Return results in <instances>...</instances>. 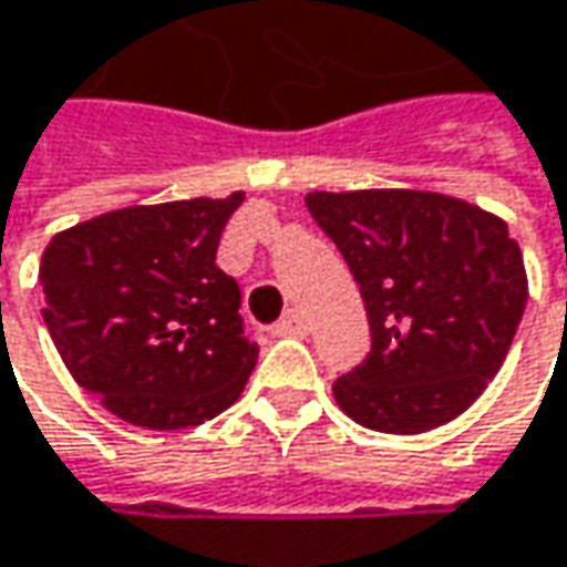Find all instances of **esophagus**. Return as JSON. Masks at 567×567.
<instances>
[{"instance_id":"34e87169","label":"esophagus","mask_w":567,"mask_h":567,"mask_svg":"<svg viewBox=\"0 0 567 567\" xmlns=\"http://www.w3.org/2000/svg\"><path fill=\"white\" fill-rule=\"evenodd\" d=\"M272 333H276V337H305V333H308V320H305L301 311H288V315L272 327Z\"/></svg>"}]
</instances>
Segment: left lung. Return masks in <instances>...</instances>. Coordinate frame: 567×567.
<instances>
[{"label":"left lung","instance_id":"left-lung-1","mask_svg":"<svg viewBox=\"0 0 567 567\" xmlns=\"http://www.w3.org/2000/svg\"><path fill=\"white\" fill-rule=\"evenodd\" d=\"M317 227L359 285L372 350L333 382L355 423L423 433L475 404L526 308L523 252L501 217L436 192H311Z\"/></svg>","mask_w":567,"mask_h":567}]
</instances>
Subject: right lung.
<instances>
[{
	"instance_id": "right-lung-1",
	"label": "right lung",
	"mask_w": 567,
	"mask_h": 567,
	"mask_svg": "<svg viewBox=\"0 0 567 567\" xmlns=\"http://www.w3.org/2000/svg\"><path fill=\"white\" fill-rule=\"evenodd\" d=\"M244 192L121 208L41 256L44 323L70 375L121 420L183 430L227 411L256 362L217 244Z\"/></svg>"
}]
</instances>
